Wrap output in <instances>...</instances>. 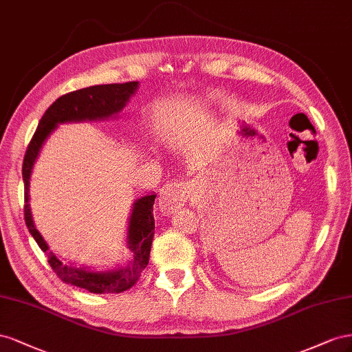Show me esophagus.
I'll return each instance as SVG.
<instances>
[{"label": "esophagus", "mask_w": 352, "mask_h": 352, "mask_svg": "<svg viewBox=\"0 0 352 352\" xmlns=\"http://www.w3.org/2000/svg\"><path fill=\"white\" fill-rule=\"evenodd\" d=\"M190 197V184L186 182H174L166 184L159 196V208L164 212H174L182 208Z\"/></svg>", "instance_id": "34e87169"}]
</instances>
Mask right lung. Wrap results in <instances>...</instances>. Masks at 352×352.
I'll list each match as a JSON object with an SVG mask.
<instances>
[{"mask_svg": "<svg viewBox=\"0 0 352 352\" xmlns=\"http://www.w3.org/2000/svg\"><path fill=\"white\" fill-rule=\"evenodd\" d=\"M138 89V82L125 84H106L94 85L78 89V91L58 97L50 106L38 124L36 131L28 146L23 159V183H25V221L29 233L32 234L38 246L48 256V264L52 265L58 278L65 283L88 290L91 294H120L137 283L142 271L147 267L150 258V249L155 236V218L153 204L156 195H146L134 200L131 215L128 221L126 246L133 252V259L126 267H118L113 270L97 271L89 267H76L65 264L58 259L38 232L31 205H29V184H31L32 169L47 138L60 124L85 122V120H104L116 118Z\"/></svg>", "mask_w": 352, "mask_h": 352, "instance_id": "right-lung-1", "label": "right lung"}]
</instances>
